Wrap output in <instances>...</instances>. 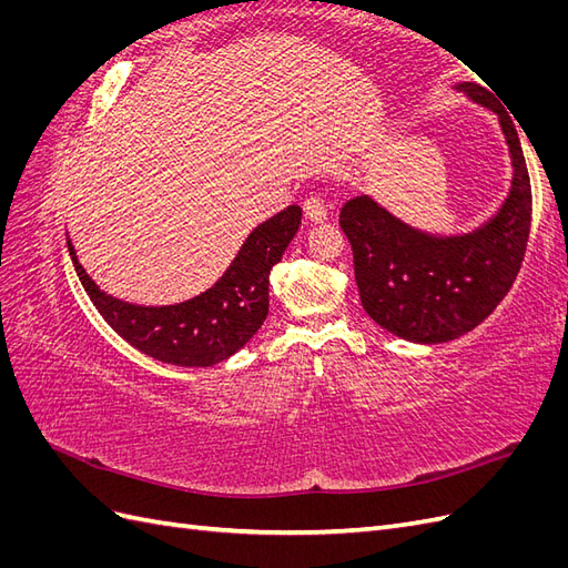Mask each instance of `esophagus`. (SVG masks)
<instances>
[{
  "label": "esophagus",
  "mask_w": 568,
  "mask_h": 568,
  "mask_svg": "<svg viewBox=\"0 0 568 568\" xmlns=\"http://www.w3.org/2000/svg\"><path fill=\"white\" fill-rule=\"evenodd\" d=\"M303 211H305V217L313 222H320L326 217V205L317 194H311L303 201Z\"/></svg>",
  "instance_id": "34e87169"
}]
</instances>
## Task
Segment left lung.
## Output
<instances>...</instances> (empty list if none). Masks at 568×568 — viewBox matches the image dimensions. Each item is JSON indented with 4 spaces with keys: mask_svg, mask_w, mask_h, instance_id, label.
<instances>
[{
    "mask_svg": "<svg viewBox=\"0 0 568 568\" xmlns=\"http://www.w3.org/2000/svg\"><path fill=\"white\" fill-rule=\"evenodd\" d=\"M457 90L497 113L509 144L514 178L497 215L462 236L419 232L369 196L351 199L338 215L367 315L415 343L453 341L484 322L517 280L530 232V180L511 115L476 82Z\"/></svg>",
    "mask_w": 568,
    "mask_h": 568,
    "instance_id": "obj_1",
    "label": "left lung"
}]
</instances>
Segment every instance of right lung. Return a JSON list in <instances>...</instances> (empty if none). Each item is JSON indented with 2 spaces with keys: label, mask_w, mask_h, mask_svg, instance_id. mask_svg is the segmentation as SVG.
I'll return each instance as SVG.
<instances>
[{
  "label": "right lung",
  "mask_w": 568,
  "mask_h": 568,
  "mask_svg": "<svg viewBox=\"0 0 568 568\" xmlns=\"http://www.w3.org/2000/svg\"><path fill=\"white\" fill-rule=\"evenodd\" d=\"M298 227L301 205H288L248 234L227 272L209 291L161 307L109 296L78 263L71 242L68 251L94 307L130 346L168 365L211 367L244 348L261 329L270 305V270L282 261Z\"/></svg>",
  "instance_id": "1"
}]
</instances>
